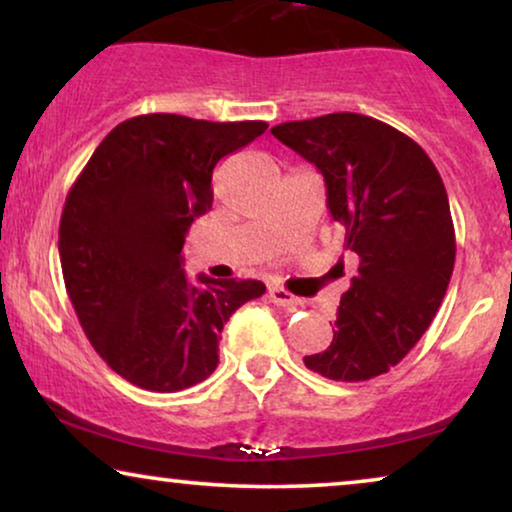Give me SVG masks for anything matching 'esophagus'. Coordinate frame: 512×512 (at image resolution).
<instances>
[{
  "label": "esophagus",
  "mask_w": 512,
  "mask_h": 512,
  "mask_svg": "<svg viewBox=\"0 0 512 512\" xmlns=\"http://www.w3.org/2000/svg\"><path fill=\"white\" fill-rule=\"evenodd\" d=\"M270 300L279 307H298L300 305V298L293 296V293H289L286 289H282V286H272L270 289Z\"/></svg>",
  "instance_id": "34e87169"
}]
</instances>
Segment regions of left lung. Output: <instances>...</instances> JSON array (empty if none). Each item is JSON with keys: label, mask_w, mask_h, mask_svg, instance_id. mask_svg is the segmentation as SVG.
Segmentation results:
<instances>
[{"label": "left lung", "mask_w": 512, "mask_h": 512, "mask_svg": "<svg viewBox=\"0 0 512 512\" xmlns=\"http://www.w3.org/2000/svg\"><path fill=\"white\" fill-rule=\"evenodd\" d=\"M270 132L324 174L328 212L356 258L331 345L305 366L335 382L373 380L417 345L450 284L457 242L443 179L415 139L352 111Z\"/></svg>", "instance_id": "left-lung-1"}]
</instances>
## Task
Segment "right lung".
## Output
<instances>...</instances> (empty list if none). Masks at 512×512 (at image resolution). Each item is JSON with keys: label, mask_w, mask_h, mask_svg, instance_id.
<instances>
[{"label": "right lung", "mask_w": 512, "mask_h": 512, "mask_svg": "<svg viewBox=\"0 0 512 512\" xmlns=\"http://www.w3.org/2000/svg\"><path fill=\"white\" fill-rule=\"evenodd\" d=\"M265 130L263 121L128 118L69 188L58 240L69 300L95 352L135 387L172 394L207 380L223 324L265 293L256 279L191 284L181 256L195 216L212 209L216 163Z\"/></svg>", "instance_id": "right-lung-1"}]
</instances>
